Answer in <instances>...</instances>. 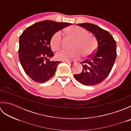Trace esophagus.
Segmentation results:
<instances>
[{
	"instance_id": "1",
	"label": "esophagus",
	"mask_w": 131,
	"mask_h": 131,
	"mask_svg": "<svg viewBox=\"0 0 131 131\" xmlns=\"http://www.w3.org/2000/svg\"><path fill=\"white\" fill-rule=\"evenodd\" d=\"M64 62L69 64V65H74V64H75V62H74V61H71V62H69V61H64Z\"/></svg>"
}]
</instances>
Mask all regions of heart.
Returning a JSON list of instances; mask_svg holds the SVG:
<instances>
[{
  "label": "heart",
  "instance_id": "heart-1",
  "mask_svg": "<svg viewBox=\"0 0 131 131\" xmlns=\"http://www.w3.org/2000/svg\"><path fill=\"white\" fill-rule=\"evenodd\" d=\"M66 34L69 37L73 38L71 51H61L56 56L58 60L68 61L75 60L80 56V53L84 57L90 56L96 49L94 39L88 35L89 33L81 27L73 26L69 27L65 30ZM62 35L60 31H57L52 35L50 40V45L53 51H58L61 48Z\"/></svg>",
  "mask_w": 131,
  "mask_h": 131
}]
</instances>
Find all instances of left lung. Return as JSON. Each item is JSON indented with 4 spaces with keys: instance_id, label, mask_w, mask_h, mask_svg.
<instances>
[{
    "instance_id": "left-lung-1",
    "label": "left lung",
    "mask_w": 131,
    "mask_h": 131,
    "mask_svg": "<svg viewBox=\"0 0 131 131\" xmlns=\"http://www.w3.org/2000/svg\"><path fill=\"white\" fill-rule=\"evenodd\" d=\"M95 36L97 48L94 53L82 62V73L74 75L77 80L85 85H94L106 78L116 57V41L106 30L92 24H78Z\"/></svg>"
}]
</instances>
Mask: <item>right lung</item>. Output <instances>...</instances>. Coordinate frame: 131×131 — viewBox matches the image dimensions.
Wrapping results in <instances>:
<instances>
[{
    "label": "right lung",
    "instance_id": "obj_1",
    "mask_svg": "<svg viewBox=\"0 0 131 131\" xmlns=\"http://www.w3.org/2000/svg\"><path fill=\"white\" fill-rule=\"evenodd\" d=\"M71 25L45 20L32 25L20 35L19 61L25 73L34 81L45 83L54 75L61 62L49 61L54 56L50 40L55 32Z\"/></svg>",
    "mask_w": 131,
    "mask_h": 131
}]
</instances>
